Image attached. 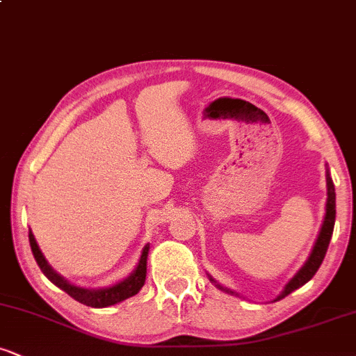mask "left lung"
<instances>
[{
  "mask_svg": "<svg viewBox=\"0 0 356 356\" xmlns=\"http://www.w3.org/2000/svg\"><path fill=\"white\" fill-rule=\"evenodd\" d=\"M334 218H337V194H334V186L332 181V175H330L328 167H326V206H325V218H323L320 232H318V238H316V241H314L312 252H309L308 259L305 261L303 266L298 269L296 275L284 284L283 291H281L273 301L283 300L284 296H288L289 293H293L295 289L301 288V286L308 283V281L314 276V273L318 271V268L321 266L323 259H325L326 251H328V244H330V239H332L333 227H334ZM207 276H209L211 283H214L216 288H219L220 291L229 293V295H234V296H239L238 293L232 291V289L224 288L222 284H219L211 275H207Z\"/></svg>",
  "mask_w": 356,
  "mask_h": 356,
  "instance_id": "left-lung-1",
  "label": "left lung"
}]
</instances>
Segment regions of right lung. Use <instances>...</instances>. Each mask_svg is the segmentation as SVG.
<instances>
[{
  "instance_id": "1",
  "label": "right lung",
  "mask_w": 356,
  "mask_h": 356,
  "mask_svg": "<svg viewBox=\"0 0 356 356\" xmlns=\"http://www.w3.org/2000/svg\"><path fill=\"white\" fill-rule=\"evenodd\" d=\"M28 238H30L31 251H33L36 263H38V266L43 271V275L47 276L53 284L58 286L60 289H63L65 293H68L73 300H76L81 305L92 306V308H107V306L120 303V301L127 300V298L136 296L145 283L147 256H149V249H150L149 243L145 244L144 249H142L140 259H138L136 269H134L129 276L124 277V280L118 281V283L112 286H105V288H83V286H76L70 283L68 280H65L63 276L58 275V273L50 266V263H48L47 257L43 256L38 243H36L31 229L28 232Z\"/></svg>"
}]
</instances>
